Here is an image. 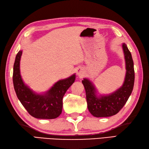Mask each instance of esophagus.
<instances>
[{"label":"esophagus","instance_id":"34e87169","mask_svg":"<svg viewBox=\"0 0 149 149\" xmlns=\"http://www.w3.org/2000/svg\"><path fill=\"white\" fill-rule=\"evenodd\" d=\"M76 74H77V75H78V76L80 77H82L83 76H84V75L85 74L84 68L83 67H79L77 69Z\"/></svg>","mask_w":149,"mask_h":149}]
</instances>
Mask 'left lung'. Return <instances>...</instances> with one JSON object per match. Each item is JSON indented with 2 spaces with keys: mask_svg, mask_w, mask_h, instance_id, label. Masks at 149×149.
I'll use <instances>...</instances> for the list:
<instances>
[{
  "mask_svg": "<svg viewBox=\"0 0 149 149\" xmlns=\"http://www.w3.org/2000/svg\"><path fill=\"white\" fill-rule=\"evenodd\" d=\"M125 62V76L122 86L108 95H100L94 84L90 79L84 78L82 81L85 91L88 109L95 117H108L118 113L127 102L133 90L134 83V63L131 54L127 45H122Z\"/></svg>",
  "mask_w": 149,
  "mask_h": 149,
  "instance_id": "8db88e82",
  "label": "left lung"
}]
</instances>
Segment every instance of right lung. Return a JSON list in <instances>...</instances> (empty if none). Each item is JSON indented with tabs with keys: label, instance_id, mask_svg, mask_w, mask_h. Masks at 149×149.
Listing matches in <instances>:
<instances>
[{
	"label": "right lung",
	"instance_id": "right-lung-1",
	"mask_svg": "<svg viewBox=\"0 0 149 149\" xmlns=\"http://www.w3.org/2000/svg\"><path fill=\"white\" fill-rule=\"evenodd\" d=\"M22 54V50H20L16 56L13 75L14 88L18 99L28 113L34 118H57L61 114L63 96L74 83L75 74L56 82L46 92L38 93L31 90L22 79L20 70Z\"/></svg>",
	"mask_w": 149,
	"mask_h": 149
}]
</instances>
